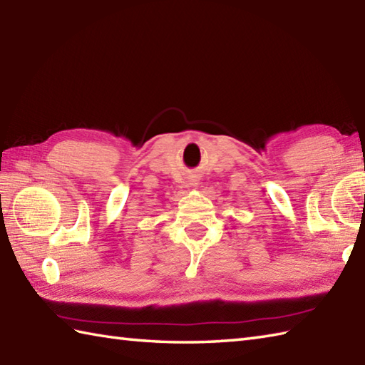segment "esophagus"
Wrapping results in <instances>:
<instances>
[{"label": "esophagus", "instance_id": "obj_1", "mask_svg": "<svg viewBox=\"0 0 365 365\" xmlns=\"http://www.w3.org/2000/svg\"><path fill=\"white\" fill-rule=\"evenodd\" d=\"M195 185H196V183H195Z\"/></svg>", "mask_w": 365, "mask_h": 365}]
</instances>
